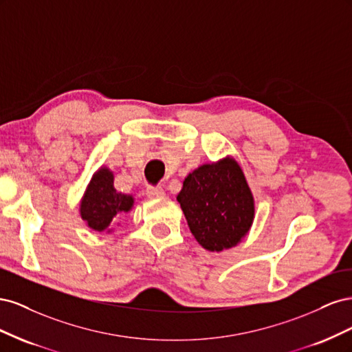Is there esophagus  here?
<instances>
[{
	"mask_svg": "<svg viewBox=\"0 0 352 352\" xmlns=\"http://www.w3.org/2000/svg\"><path fill=\"white\" fill-rule=\"evenodd\" d=\"M146 195L150 198H163L166 195V192L162 186H148Z\"/></svg>",
	"mask_w": 352,
	"mask_h": 352,
	"instance_id": "esophagus-1",
	"label": "esophagus"
}]
</instances>
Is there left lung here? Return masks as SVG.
Instances as JSON below:
<instances>
[{"label": "left lung", "mask_w": 352, "mask_h": 352, "mask_svg": "<svg viewBox=\"0 0 352 352\" xmlns=\"http://www.w3.org/2000/svg\"><path fill=\"white\" fill-rule=\"evenodd\" d=\"M176 199L197 242L211 252L236 247L254 223V195L230 155L190 172Z\"/></svg>", "instance_id": "1"}]
</instances>
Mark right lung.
Listing matches in <instances>:
<instances>
[{"label": "right lung", "mask_w": 352, "mask_h": 352, "mask_svg": "<svg viewBox=\"0 0 352 352\" xmlns=\"http://www.w3.org/2000/svg\"><path fill=\"white\" fill-rule=\"evenodd\" d=\"M133 204V195L119 192L114 188L113 172L107 166H101L83 190L79 214L89 229L111 233L117 220L129 212Z\"/></svg>", "instance_id": "1"}]
</instances>
